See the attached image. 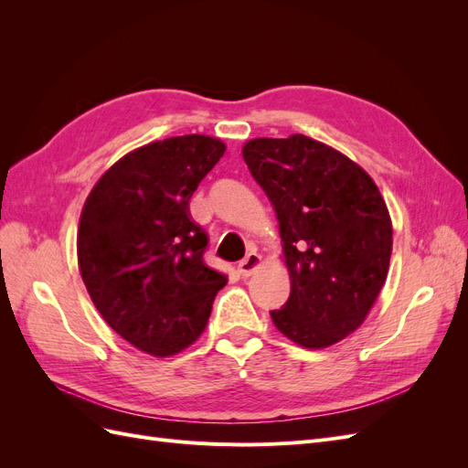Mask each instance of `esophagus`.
<instances>
[{"label": "esophagus", "instance_id": "1", "mask_svg": "<svg viewBox=\"0 0 468 468\" xmlns=\"http://www.w3.org/2000/svg\"><path fill=\"white\" fill-rule=\"evenodd\" d=\"M260 265H261V256H258V253H248V256L238 263V271L242 277H250Z\"/></svg>", "mask_w": 468, "mask_h": 468}]
</instances>
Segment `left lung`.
<instances>
[{
    "instance_id": "1",
    "label": "left lung",
    "mask_w": 468,
    "mask_h": 468,
    "mask_svg": "<svg viewBox=\"0 0 468 468\" xmlns=\"http://www.w3.org/2000/svg\"><path fill=\"white\" fill-rule=\"evenodd\" d=\"M279 220L291 294L273 324L294 344L328 347L356 332L385 285L392 224L356 162L304 134L242 148Z\"/></svg>"
}]
</instances>
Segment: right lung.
<instances>
[{
  "mask_svg": "<svg viewBox=\"0 0 468 468\" xmlns=\"http://www.w3.org/2000/svg\"><path fill=\"white\" fill-rule=\"evenodd\" d=\"M218 138L186 134L126 154L81 210L78 263L99 314L155 357L199 337L226 275L203 261L208 236L189 199L222 158Z\"/></svg>",
  "mask_w": 468,
  "mask_h": 468,
  "instance_id": "obj_1",
  "label": "right lung"
}]
</instances>
